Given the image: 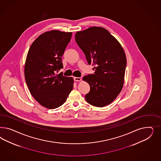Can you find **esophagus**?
Returning <instances> with one entry per match:
<instances>
[{"instance_id":"34e87169","label":"esophagus","mask_w":161,"mask_h":161,"mask_svg":"<svg viewBox=\"0 0 161 161\" xmlns=\"http://www.w3.org/2000/svg\"><path fill=\"white\" fill-rule=\"evenodd\" d=\"M74 80L75 81H80L81 80V78L80 77H74Z\"/></svg>"}]
</instances>
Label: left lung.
<instances>
[{
  "mask_svg": "<svg viewBox=\"0 0 161 161\" xmlns=\"http://www.w3.org/2000/svg\"><path fill=\"white\" fill-rule=\"evenodd\" d=\"M75 39L95 71L83 77L90 86L85 98L94 106H107L117 97L123 88L126 67L123 49L117 39L102 27L78 31Z\"/></svg>",
  "mask_w": 161,
  "mask_h": 161,
  "instance_id": "8db88e82",
  "label": "left lung"
}]
</instances>
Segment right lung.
Segmentation results:
<instances>
[{"mask_svg":"<svg viewBox=\"0 0 161 161\" xmlns=\"http://www.w3.org/2000/svg\"><path fill=\"white\" fill-rule=\"evenodd\" d=\"M71 32L57 30L46 32L29 48L25 65V78L29 92L42 106L54 109L66 101L73 88V78L65 77L62 56Z\"/></svg>","mask_w":161,"mask_h":161,"instance_id":"add662e5","label":"right lung"}]
</instances>
